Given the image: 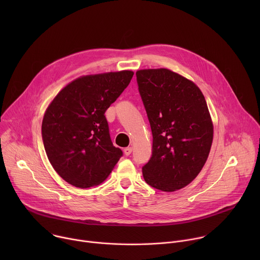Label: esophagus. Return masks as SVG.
<instances>
[{
    "instance_id": "obj_1",
    "label": "esophagus",
    "mask_w": 260,
    "mask_h": 260,
    "mask_svg": "<svg viewBox=\"0 0 260 260\" xmlns=\"http://www.w3.org/2000/svg\"><path fill=\"white\" fill-rule=\"evenodd\" d=\"M133 150H134V147L133 146H128V147H126L125 149H124V154L125 155H129L133 152Z\"/></svg>"
}]
</instances>
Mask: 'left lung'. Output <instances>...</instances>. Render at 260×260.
Listing matches in <instances>:
<instances>
[{
  "label": "left lung",
  "instance_id": "1",
  "mask_svg": "<svg viewBox=\"0 0 260 260\" xmlns=\"http://www.w3.org/2000/svg\"><path fill=\"white\" fill-rule=\"evenodd\" d=\"M136 75L153 137L143 177L161 191L184 188L202 171L213 142L205 96L194 82L169 69H144Z\"/></svg>",
  "mask_w": 260,
  "mask_h": 260
}]
</instances>
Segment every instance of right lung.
I'll return each mask as SVG.
<instances>
[{"label":"right lung","mask_w":260,"mask_h":260,"mask_svg":"<svg viewBox=\"0 0 260 260\" xmlns=\"http://www.w3.org/2000/svg\"><path fill=\"white\" fill-rule=\"evenodd\" d=\"M133 76L129 70L81 76L48 105L42 121L45 151L54 171L73 186H96L121 157L122 151L111 141L105 112Z\"/></svg>","instance_id":"add662e5"}]
</instances>
